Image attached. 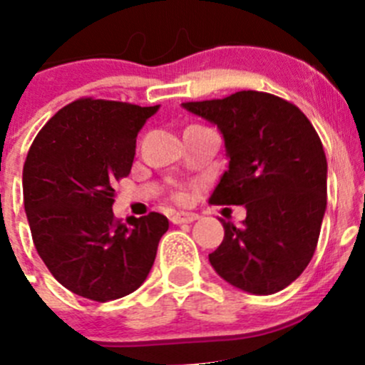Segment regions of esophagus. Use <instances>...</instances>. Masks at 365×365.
Wrapping results in <instances>:
<instances>
[{
    "label": "esophagus",
    "mask_w": 365,
    "mask_h": 365,
    "mask_svg": "<svg viewBox=\"0 0 365 365\" xmlns=\"http://www.w3.org/2000/svg\"><path fill=\"white\" fill-rule=\"evenodd\" d=\"M197 219V214H192V212H176V214L171 215V221L175 225H183V222H192Z\"/></svg>",
    "instance_id": "esophagus-1"
}]
</instances>
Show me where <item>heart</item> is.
I'll return each instance as SVG.
<instances>
[{"mask_svg": "<svg viewBox=\"0 0 365 365\" xmlns=\"http://www.w3.org/2000/svg\"><path fill=\"white\" fill-rule=\"evenodd\" d=\"M175 197L178 201H183L185 200V192H182V190H178V192H175Z\"/></svg>", "mask_w": 365, "mask_h": 365, "instance_id": "obj_1", "label": "heart"}]
</instances>
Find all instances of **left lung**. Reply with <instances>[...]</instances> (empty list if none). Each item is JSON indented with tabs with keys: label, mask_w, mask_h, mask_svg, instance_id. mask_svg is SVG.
Instances as JSON below:
<instances>
[{
	"label": "left lung",
	"mask_w": 365,
	"mask_h": 365,
	"mask_svg": "<svg viewBox=\"0 0 365 365\" xmlns=\"http://www.w3.org/2000/svg\"><path fill=\"white\" fill-rule=\"evenodd\" d=\"M182 105L225 137L228 169L208 201L247 210L242 226L222 221L212 267L251 294L282 291L312 260L327 210L328 165L316 128L294 103L258 91Z\"/></svg>",
	"instance_id": "8db88e82"
}]
</instances>
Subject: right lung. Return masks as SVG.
Returning a JSON list of instances; mask_svg holds the SVG:
<instances>
[{"label": "right lung", "mask_w": 365, "mask_h": 365, "mask_svg": "<svg viewBox=\"0 0 365 365\" xmlns=\"http://www.w3.org/2000/svg\"><path fill=\"white\" fill-rule=\"evenodd\" d=\"M158 110L80 98L35 137L23 168L24 210L35 250L66 289L112 302L143 285L169 221L158 212H112L119 180L132 171L137 133Z\"/></svg>", "instance_id": "right-lung-1"}]
</instances>
